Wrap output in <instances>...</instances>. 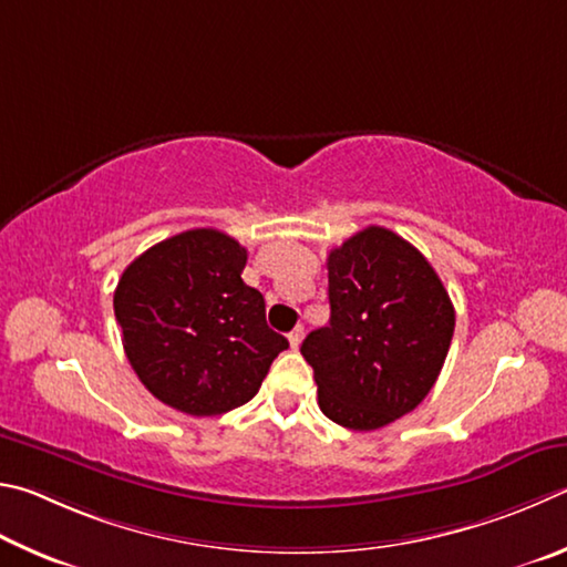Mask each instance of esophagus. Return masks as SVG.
<instances>
[{
  "instance_id": "34e87169",
  "label": "esophagus",
  "mask_w": 567,
  "mask_h": 567,
  "mask_svg": "<svg viewBox=\"0 0 567 567\" xmlns=\"http://www.w3.org/2000/svg\"><path fill=\"white\" fill-rule=\"evenodd\" d=\"M301 341H303V326H296V329L289 333V343H291V349H293V351L299 349Z\"/></svg>"
}]
</instances>
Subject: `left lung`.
<instances>
[{"mask_svg": "<svg viewBox=\"0 0 567 567\" xmlns=\"http://www.w3.org/2000/svg\"><path fill=\"white\" fill-rule=\"evenodd\" d=\"M331 321L301 346L323 415L375 431L431 393L451 349L455 311L433 266L413 244L369 226L333 248Z\"/></svg>", "mask_w": 567, "mask_h": 567, "instance_id": "1", "label": "left lung"}]
</instances>
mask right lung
I'll return each mask as SVG.
<instances>
[{
	"instance_id": "1",
	"label": "right lung",
	"mask_w": 567,
	"mask_h": 567,
	"mask_svg": "<svg viewBox=\"0 0 567 567\" xmlns=\"http://www.w3.org/2000/svg\"><path fill=\"white\" fill-rule=\"evenodd\" d=\"M246 248L216 228H192L124 268L114 291L128 363L172 409L221 415L251 401L289 349L268 329L264 296L244 284Z\"/></svg>"
}]
</instances>
